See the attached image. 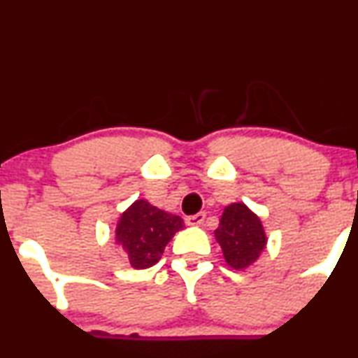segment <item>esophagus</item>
I'll return each mask as SVG.
<instances>
[{
    "mask_svg": "<svg viewBox=\"0 0 358 358\" xmlns=\"http://www.w3.org/2000/svg\"><path fill=\"white\" fill-rule=\"evenodd\" d=\"M205 217L206 215L205 213H196V215H192V217H187V225H190V227H200V225H203V222H205Z\"/></svg>",
    "mask_w": 358,
    "mask_h": 358,
    "instance_id": "34e87169",
    "label": "esophagus"
}]
</instances>
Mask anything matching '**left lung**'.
<instances>
[{"instance_id":"left-lung-1","label":"left lung","mask_w":358,"mask_h":358,"mask_svg":"<svg viewBox=\"0 0 358 358\" xmlns=\"http://www.w3.org/2000/svg\"><path fill=\"white\" fill-rule=\"evenodd\" d=\"M215 240L222 247L227 264L235 270L255 264L268 242L260 217L242 201L225 206Z\"/></svg>"}]
</instances>
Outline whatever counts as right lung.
Listing matches in <instances>:
<instances>
[{
  "instance_id": "add662e5",
  "label": "right lung",
  "mask_w": 358,
  "mask_h": 358,
  "mask_svg": "<svg viewBox=\"0 0 358 358\" xmlns=\"http://www.w3.org/2000/svg\"><path fill=\"white\" fill-rule=\"evenodd\" d=\"M185 223L178 215L136 200L122 213L115 230V243L123 250L133 268H150L160 260L163 250Z\"/></svg>"
}]
</instances>
